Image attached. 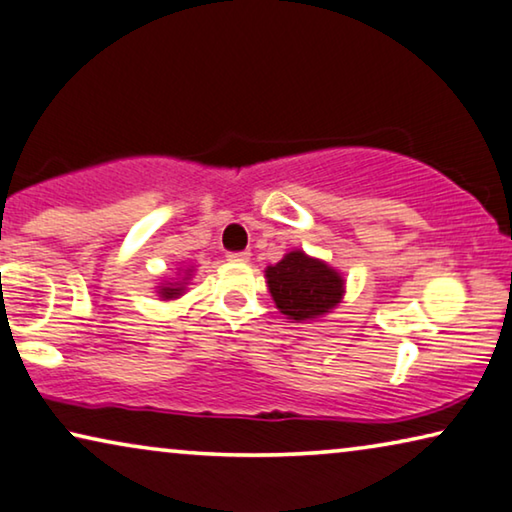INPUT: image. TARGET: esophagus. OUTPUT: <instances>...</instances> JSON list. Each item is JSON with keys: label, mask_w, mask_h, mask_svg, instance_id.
I'll return each instance as SVG.
<instances>
[{"label": "esophagus", "mask_w": 512, "mask_h": 512, "mask_svg": "<svg viewBox=\"0 0 512 512\" xmlns=\"http://www.w3.org/2000/svg\"><path fill=\"white\" fill-rule=\"evenodd\" d=\"M227 259H230V262H248L250 253L248 250H241V253H227Z\"/></svg>", "instance_id": "esophagus-1"}]
</instances>
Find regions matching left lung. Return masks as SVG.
Here are the masks:
<instances>
[{
    "label": "left lung",
    "mask_w": 512,
    "mask_h": 512,
    "mask_svg": "<svg viewBox=\"0 0 512 512\" xmlns=\"http://www.w3.org/2000/svg\"><path fill=\"white\" fill-rule=\"evenodd\" d=\"M266 287L276 308L296 324L329 315L345 299V278L324 259L289 250L280 262L266 266Z\"/></svg>",
    "instance_id": "obj_1"
}]
</instances>
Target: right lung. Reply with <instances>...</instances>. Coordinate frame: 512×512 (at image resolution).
<instances>
[{"instance_id": "1", "label": "right lung", "mask_w": 512, "mask_h": 512, "mask_svg": "<svg viewBox=\"0 0 512 512\" xmlns=\"http://www.w3.org/2000/svg\"><path fill=\"white\" fill-rule=\"evenodd\" d=\"M195 276V266H179L174 278H165L163 282L156 285V294L160 296V301H174L181 299L186 294V289L190 285V278Z\"/></svg>"}]
</instances>
